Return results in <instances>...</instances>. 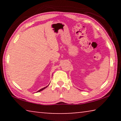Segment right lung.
Instances as JSON below:
<instances>
[{
	"mask_svg": "<svg viewBox=\"0 0 121 121\" xmlns=\"http://www.w3.org/2000/svg\"><path fill=\"white\" fill-rule=\"evenodd\" d=\"M48 85L47 86H45V87H43V88H42V89H40V90H38V91L37 92H40V91H43V90H44L45 89V88H46L47 87H48Z\"/></svg>",
	"mask_w": 121,
	"mask_h": 121,
	"instance_id": "obj_1",
	"label": "right lung"
}]
</instances>
